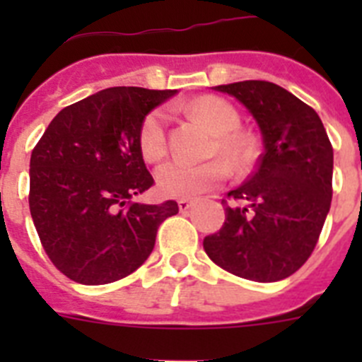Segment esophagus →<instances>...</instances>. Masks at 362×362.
Segmentation results:
<instances>
[{"instance_id":"1","label":"esophagus","mask_w":362,"mask_h":362,"mask_svg":"<svg viewBox=\"0 0 362 362\" xmlns=\"http://www.w3.org/2000/svg\"><path fill=\"white\" fill-rule=\"evenodd\" d=\"M177 206H179V210H181V212H188V210L194 206V201H192V199H179Z\"/></svg>"}]
</instances>
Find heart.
Masks as SVG:
<instances>
[{"label": "heart", "instance_id": "heart-1", "mask_svg": "<svg viewBox=\"0 0 362 362\" xmlns=\"http://www.w3.org/2000/svg\"><path fill=\"white\" fill-rule=\"evenodd\" d=\"M192 117L203 121L216 132L210 146L212 156H225L232 165H250L257 153V139L254 134L241 130L239 112L217 95H203L187 103ZM137 145L143 158L150 163L163 159L168 152V114L165 108H153L141 121L137 132ZM230 175L228 163L223 158H212L203 163H188L174 159L161 165L156 172V181L163 196L196 197L225 183Z\"/></svg>", "mask_w": 362, "mask_h": 362}]
</instances>
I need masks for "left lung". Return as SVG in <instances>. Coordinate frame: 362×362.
I'll return each instance as SVG.
<instances>
[{
  "label": "left lung",
  "instance_id": "8db88e82",
  "mask_svg": "<svg viewBox=\"0 0 362 362\" xmlns=\"http://www.w3.org/2000/svg\"><path fill=\"white\" fill-rule=\"evenodd\" d=\"M238 98L257 121L264 152L246 183L228 192L225 223L204 252L243 279L292 276L317 245L332 203L334 148L317 112L270 81L216 86Z\"/></svg>",
  "mask_w": 362,
  "mask_h": 362
}]
</instances>
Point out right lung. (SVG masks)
Segmentation results:
<instances>
[{
  "label": "right lung",
  "mask_w": 362,
  "mask_h": 362,
  "mask_svg": "<svg viewBox=\"0 0 362 362\" xmlns=\"http://www.w3.org/2000/svg\"><path fill=\"white\" fill-rule=\"evenodd\" d=\"M175 90L114 86L63 108L30 156L28 204L45 252L81 284L130 276L148 259L156 233L179 206L134 203L153 177L137 145L150 110Z\"/></svg>",
  "instance_id": "add662e5"
}]
</instances>
